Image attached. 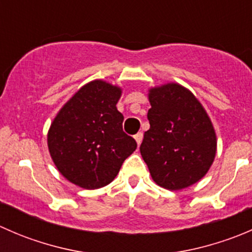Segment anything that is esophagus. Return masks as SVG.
I'll list each match as a JSON object with an SVG mask.
<instances>
[{"mask_svg": "<svg viewBox=\"0 0 252 252\" xmlns=\"http://www.w3.org/2000/svg\"><path fill=\"white\" fill-rule=\"evenodd\" d=\"M134 139H135L136 144L140 145L141 141H142V133H138L136 135H134Z\"/></svg>", "mask_w": 252, "mask_h": 252, "instance_id": "1", "label": "esophagus"}]
</instances>
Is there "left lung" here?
Instances as JSON below:
<instances>
[{"instance_id":"obj_1","label":"left lung","mask_w":252,"mask_h":252,"mask_svg":"<svg viewBox=\"0 0 252 252\" xmlns=\"http://www.w3.org/2000/svg\"><path fill=\"white\" fill-rule=\"evenodd\" d=\"M150 129L140 154L152 179L168 190H182L205 177L217 151V136L196 96L178 83L149 89Z\"/></svg>"}]
</instances>
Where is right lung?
Instances as JSON below:
<instances>
[{
    "instance_id": "add662e5",
    "label": "right lung",
    "mask_w": 252,
    "mask_h": 252,
    "mask_svg": "<svg viewBox=\"0 0 252 252\" xmlns=\"http://www.w3.org/2000/svg\"><path fill=\"white\" fill-rule=\"evenodd\" d=\"M122 88L101 79L90 81L63 105L51 123L47 146L61 174L83 189L108 185L136 141L123 131L117 110Z\"/></svg>"
}]
</instances>
